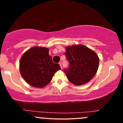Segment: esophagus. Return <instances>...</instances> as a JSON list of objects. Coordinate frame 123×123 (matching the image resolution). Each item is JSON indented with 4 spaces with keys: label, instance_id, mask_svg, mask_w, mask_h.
Instances as JSON below:
<instances>
[{
    "label": "esophagus",
    "instance_id": "obj_1",
    "mask_svg": "<svg viewBox=\"0 0 123 123\" xmlns=\"http://www.w3.org/2000/svg\"><path fill=\"white\" fill-rule=\"evenodd\" d=\"M59 65H60V67L62 68V63H61V62H59Z\"/></svg>",
    "mask_w": 123,
    "mask_h": 123
}]
</instances>
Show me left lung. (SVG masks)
I'll return each mask as SVG.
<instances>
[{"instance_id": "1", "label": "left lung", "mask_w": 123, "mask_h": 123, "mask_svg": "<svg viewBox=\"0 0 123 123\" xmlns=\"http://www.w3.org/2000/svg\"><path fill=\"white\" fill-rule=\"evenodd\" d=\"M65 55L69 66L64 72L70 82L80 86L93 78L99 63L95 52L84 45H75L67 47Z\"/></svg>"}]
</instances>
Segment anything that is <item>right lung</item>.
I'll return each instance as SVG.
<instances>
[{
    "label": "right lung",
    "mask_w": 123,
    "mask_h": 123,
    "mask_svg": "<svg viewBox=\"0 0 123 123\" xmlns=\"http://www.w3.org/2000/svg\"><path fill=\"white\" fill-rule=\"evenodd\" d=\"M49 49L35 47L23 55L20 61V72L23 78L33 87L42 88L52 80L55 72L61 69L52 62Z\"/></svg>",
    "instance_id": "1"
}]
</instances>
